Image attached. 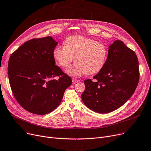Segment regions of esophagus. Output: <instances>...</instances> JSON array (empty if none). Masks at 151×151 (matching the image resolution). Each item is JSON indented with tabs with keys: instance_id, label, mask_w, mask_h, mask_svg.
Returning a JSON list of instances; mask_svg holds the SVG:
<instances>
[{
	"instance_id": "esophagus-1",
	"label": "esophagus",
	"mask_w": 151,
	"mask_h": 151,
	"mask_svg": "<svg viewBox=\"0 0 151 151\" xmlns=\"http://www.w3.org/2000/svg\"><path fill=\"white\" fill-rule=\"evenodd\" d=\"M78 82V80H77L76 79H75V78H73L72 79V83L73 84H75V83H76Z\"/></svg>"
}]
</instances>
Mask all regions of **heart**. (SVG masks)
I'll return each mask as SVG.
<instances>
[{"label": "heart", "instance_id": "1", "mask_svg": "<svg viewBox=\"0 0 151 151\" xmlns=\"http://www.w3.org/2000/svg\"><path fill=\"white\" fill-rule=\"evenodd\" d=\"M108 54V47L105 44L82 35L68 37L64 45L56 46L52 52L55 60L63 68L68 67L75 57L76 62L66 72L76 77L99 72L105 64Z\"/></svg>", "mask_w": 151, "mask_h": 151}]
</instances>
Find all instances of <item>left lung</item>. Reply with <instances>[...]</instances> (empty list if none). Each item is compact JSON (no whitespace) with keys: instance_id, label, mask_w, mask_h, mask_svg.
Listing matches in <instances>:
<instances>
[{"instance_id":"left-lung-1","label":"left lung","mask_w":151,"mask_h":151,"mask_svg":"<svg viewBox=\"0 0 151 151\" xmlns=\"http://www.w3.org/2000/svg\"><path fill=\"white\" fill-rule=\"evenodd\" d=\"M85 80L81 95L84 105L93 111L108 113L121 107L133 94L138 84L139 70L134 52L123 42L116 40L109 47L105 64L99 72Z\"/></svg>"}]
</instances>
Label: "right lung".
I'll list each match as a JSON object with an SVG mask.
<instances>
[{
    "mask_svg": "<svg viewBox=\"0 0 151 151\" xmlns=\"http://www.w3.org/2000/svg\"><path fill=\"white\" fill-rule=\"evenodd\" d=\"M58 42L51 37L26 42L10 55L8 76L19 104L39 115L50 113L60 104L71 79L55 65L52 52ZM58 76L55 80L53 78Z\"/></svg>",
    "mask_w": 151,
    "mask_h": 151,
    "instance_id": "obj_1",
    "label": "right lung"
}]
</instances>
